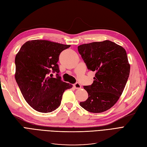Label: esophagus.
<instances>
[{
	"label": "esophagus",
	"instance_id": "1",
	"mask_svg": "<svg viewBox=\"0 0 147 147\" xmlns=\"http://www.w3.org/2000/svg\"><path fill=\"white\" fill-rule=\"evenodd\" d=\"M74 88H75V89H80V88H81V85H80V84L79 83H75V84H74Z\"/></svg>",
	"mask_w": 147,
	"mask_h": 147
}]
</instances>
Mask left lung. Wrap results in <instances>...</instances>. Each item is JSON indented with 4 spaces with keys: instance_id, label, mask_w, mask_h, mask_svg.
<instances>
[{
    "instance_id": "1",
    "label": "left lung",
    "mask_w": 147,
    "mask_h": 147,
    "mask_svg": "<svg viewBox=\"0 0 147 147\" xmlns=\"http://www.w3.org/2000/svg\"><path fill=\"white\" fill-rule=\"evenodd\" d=\"M78 51L87 68L96 72L91 85L83 87L88 98L80 105L90 112H104L116 104L126 86L130 72L126 51L110 40L83 44Z\"/></svg>"
}]
</instances>
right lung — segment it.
Segmentation results:
<instances>
[{
    "label": "right lung",
    "mask_w": 147,
    "mask_h": 147,
    "mask_svg": "<svg viewBox=\"0 0 147 147\" xmlns=\"http://www.w3.org/2000/svg\"><path fill=\"white\" fill-rule=\"evenodd\" d=\"M70 47L34 40L26 42L16 55V83L26 101L37 112L49 113L58 108L64 92L72 88L61 80L57 64L60 53Z\"/></svg>",
    "instance_id": "add662e5"
}]
</instances>
